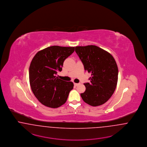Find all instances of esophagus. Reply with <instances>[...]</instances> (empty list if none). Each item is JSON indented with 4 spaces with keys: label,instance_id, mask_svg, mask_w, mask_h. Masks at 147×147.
Wrapping results in <instances>:
<instances>
[{
    "label": "esophagus",
    "instance_id": "1",
    "mask_svg": "<svg viewBox=\"0 0 147 147\" xmlns=\"http://www.w3.org/2000/svg\"><path fill=\"white\" fill-rule=\"evenodd\" d=\"M78 84H79V83H74V85H75V86H78Z\"/></svg>",
    "mask_w": 147,
    "mask_h": 147
}]
</instances>
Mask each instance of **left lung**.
<instances>
[{
  "label": "left lung",
  "instance_id": "left-lung-1",
  "mask_svg": "<svg viewBox=\"0 0 147 147\" xmlns=\"http://www.w3.org/2000/svg\"><path fill=\"white\" fill-rule=\"evenodd\" d=\"M75 51L84 70L91 74L90 83H84L86 90L81 96L83 101L93 107L107 102L113 94L118 80V67L114 58L96 45L78 46Z\"/></svg>",
  "mask_w": 147,
  "mask_h": 147
}]
</instances>
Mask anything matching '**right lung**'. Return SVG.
<instances>
[{"label": "right lung", "instance_id": "add662e5", "mask_svg": "<svg viewBox=\"0 0 147 147\" xmlns=\"http://www.w3.org/2000/svg\"><path fill=\"white\" fill-rule=\"evenodd\" d=\"M75 51V47L51 46L39 51L29 68L31 88L39 102L46 107L57 108L65 103L74 83L56 77L62 70L65 60Z\"/></svg>", "mask_w": 147, "mask_h": 147}]
</instances>
